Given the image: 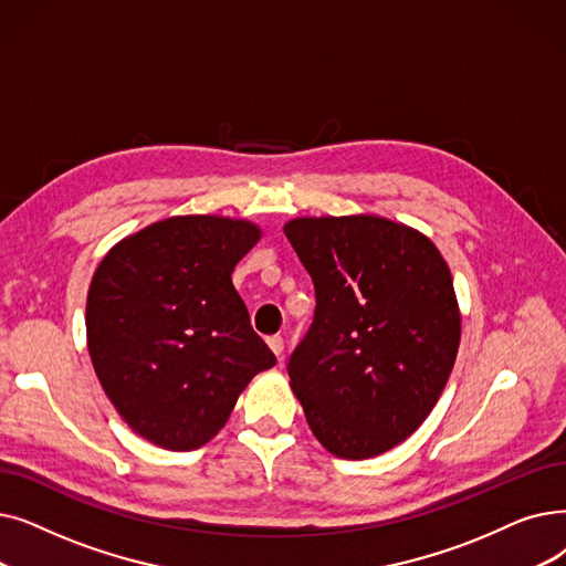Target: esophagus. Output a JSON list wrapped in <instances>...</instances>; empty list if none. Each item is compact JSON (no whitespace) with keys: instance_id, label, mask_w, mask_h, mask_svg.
<instances>
[{"instance_id":"esophagus-1","label":"esophagus","mask_w":566,"mask_h":566,"mask_svg":"<svg viewBox=\"0 0 566 566\" xmlns=\"http://www.w3.org/2000/svg\"><path fill=\"white\" fill-rule=\"evenodd\" d=\"M265 342H268L270 352H273V354L280 358V356H282V352H284V339H282L280 335H273V337H268Z\"/></svg>"}]
</instances>
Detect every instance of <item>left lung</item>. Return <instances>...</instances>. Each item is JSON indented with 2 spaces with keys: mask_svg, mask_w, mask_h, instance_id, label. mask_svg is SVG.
<instances>
[{
  "mask_svg": "<svg viewBox=\"0 0 566 566\" xmlns=\"http://www.w3.org/2000/svg\"><path fill=\"white\" fill-rule=\"evenodd\" d=\"M284 235L316 293L291 390L326 451L381 455L421 428L453 370L462 326L449 263L379 214L296 217Z\"/></svg>",
  "mask_w": 566,
  "mask_h": 566,
  "instance_id": "8db88e82",
  "label": "left lung"
}]
</instances>
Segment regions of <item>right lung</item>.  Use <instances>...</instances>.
Wrapping results in <instances>:
<instances>
[{
    "mask_svg": "<svg viewBox=\"0 0 566 566\" xmlns=\"http://www.w3.org/2000/svg\"><path fill=\"white\" fill-rule=\"evenodd\" d=\"M259 240L250 219L178 214L122 238L94 270L85 326L96 379L122 421L161 449L208 444L275 365L231 280Z\"/></svg>",
    "mask_w": 566,
    "mask_h": 566,
    "instance_id": "obj_1",
    "label": "right lung"
}]
</instances>
